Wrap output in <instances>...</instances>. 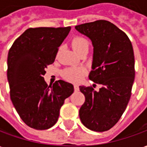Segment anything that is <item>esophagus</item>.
<instances>
[{
    "label": "esophagus",
    "mask_w": 147,
    "mask_h": 147,
    "mask_svg": "<svg viewBox=\"0 0 147 147\" xmlns=\"http://www.w3.org/2000/svg\"><path fill=\"white\" fill-rule=\"evenodd\" d=\"M74 89L76 91H78L79 90V86L77 84H74Z\"/></svg>",
    "instance_id": "esophagus-1"
}]
</instances>
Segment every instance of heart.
<instances>
[{
    "label": "heart",
    "mask_w": 147,
    "mask_h": 147,
    "mask_svg": "<svg viewBox=\"0 0 147 147\" xmlns=\"http://www.w3.org/2000/svg\"><path fill=\"white\" fill-rule=\"evenodd\" d=\"M71 45L73 49L80 53L84 49L89 48V42L88 40L83 36H76L71 41ZM87 71L84 67L77 66V67H69L65 68L62 71V76L65 80L71 82H79L83 79Z\"/></svg>",
    "instance_id": "b5f03b06"
}]
</instances>
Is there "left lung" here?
<instances>
[{"label":"left lung","instance_id":"obj_1","mask_svg":"<svg viewBox=\"0 0 147 147\" xmlns=\"http://www.w3.org/2000/svg\"><path fill=\"white\" fill-rule=\"evenodd\" d=\"M75 27L92 42L93 70L89 79L102 86L98 91L91 86H80L85 96L80 120L90 130L105 131L119 121L131 98L136 74L132 45L126 34L107 20Z\"/></svg>","mask_w":147,"mask_h":147}]
</instances>
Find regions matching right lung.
Segmentation results:
<instances>
[{"label":"right lung","instance_id":"1","mask_svg":"<svg viewBox=\"0 0 147 147\" xmlns=\"http://www.w3.org/2000/svg\"><path fill=\"white\" fill-rule=\"evenodd\" d=\"M70 30L71 27H31L16 39L8 52L11 102L22 120L34 129L53 126L64 100L74 92L71 83L58 80L48 86L43 78Z\"/></svg>","mask_w":147,"mask_h":147}]
</instances>
